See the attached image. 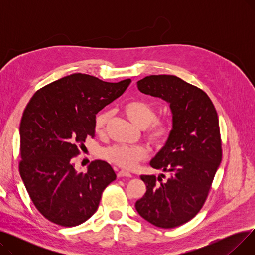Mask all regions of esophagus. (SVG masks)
Returning <instances> with one entry per match:
<instances>
[{"mask_svg":"<svg viewBox=\"0 0 255 255\" xmlns=\"http://www.w3.org/2000/svg\"><path fill=\"white\" fill-rule=\"evenodd\" d=\"M123 177H128V178H131L132 177V175L131 173L129 172V171H127V170H120V171H118V178H123Z\"/></svg>","mask_w":255,"mask_h":255,"instance_id":"1","label":"esophagus"}]
</instances>
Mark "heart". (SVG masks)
<instances>
[{
	"mask_svg": "<svg viewBox=\"0 0 255 255\" xmlns=\"http://www.w3.org/2000/svg\"><path fill=\"white\" fill-rule=\"evenodd\" d=\"M123 112L132 123L146 128V138L157 146L165 145L173 133V124L169 119H157L155 106L145 100H132L123 106ZM111 118L110 112H101L95 117V131L102 133ZM106 161L127 169H132L149 157V149L144 145L115 144L100 153Z\"/></svg>",
	"mask_w": 255,
	"mask_h": 255,
	"instance_id": "heart-1",
	"label": "heart"
}]
</instances>
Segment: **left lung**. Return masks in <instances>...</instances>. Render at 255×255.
<instances>
[{"label": "left lung", "mask_w": 255, "mask_h": 255, "mask_svg": "<svg viewBox=\"0 0 255 255\" xmlns=\"http://www.w3.org/2000/svg\"><path fill=\"white\" fill-rule=\"evenodd\" d=\"M137 88L169 102L173 133L150 163L170 177L163 182L160 177L141 176L146 191L135 208L153 225L172 229L191 220L211 190L222 159L218 116L205 91L178 76H145Z\"/></svg>", "instance_id": "8db88e82"}]
</instances>
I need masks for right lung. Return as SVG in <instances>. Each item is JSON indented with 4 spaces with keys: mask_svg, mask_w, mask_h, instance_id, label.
<instances>
[{
    "mask_svg": "<svg viewBox=\"0 0 255 255\" xmlns=\"http://www.w3.org/2000/svg\"><path fill=\"white\" fill-rule=\"evenodd\" d=\"M130 83L74 73L39 89L26 104L19 127V173L34 206L50 222L65 227L84 223L116 180L102 160L92 161L87 172H77L72 161L87 137L95 136L96 114Z\"/></svg>",
    "mask_w": 255,
    "mask_h": 255,
    "instance_id": "obj_1",
    "label": "right lung"
}]
</instances>
